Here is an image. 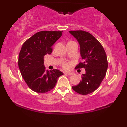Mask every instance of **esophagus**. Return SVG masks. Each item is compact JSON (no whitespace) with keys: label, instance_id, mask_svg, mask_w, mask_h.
<instances>
[{"label":"esophagus","instance_id":"esophagus-1","mask_svg":"<svg viewBox=\"0 0 127 127\" xmlns=\"http://www.w3.org/2000/svg\"><path fill=\"white\" fill-rule=\"evenodd\" d=\"M64 73L67 74V75H68V76H71L73 74L72 73H71V72H65V73Z\"/></svg>","mask_w":127,"mask_h":127}]
</instances>
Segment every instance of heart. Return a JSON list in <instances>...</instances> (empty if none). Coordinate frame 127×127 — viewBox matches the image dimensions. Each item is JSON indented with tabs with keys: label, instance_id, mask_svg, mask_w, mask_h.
Masks as SVG:
<instances>
[{
	"label": "heart",
	"instance_id": "heart-1",
	"mask_svg": "<svg viewBox=\"0 0 127 127\" xmlns=\"http://www.w3.org/2000/svg\"><path fill=\"white\" fill-rule=\"evenodd\" d=\"M69 66H70V65H69V64L67 63V62H66V63H65L63 65V67L65 69H68L69 68Z\"/></svg>",
	"mask_w": 127,
	"mask_h": 127
}]
</instances>
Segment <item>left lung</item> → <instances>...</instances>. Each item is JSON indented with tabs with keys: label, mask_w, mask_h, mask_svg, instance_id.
Wrapping results in <instances>:
<instances>
[{
	"label": "left lung",
	"mask_w": 127,
	"mask_h": 127,
	"mask_svg": "<svg viewBox=\"0 0 127 127\" xmlns=\"http://www.w3.org/2000/svg\"><path fill=\"white\" fill-rule=\"evenodd\" d=\"M69 32L79 41L83 60L75 68L86 70V74L81 76V81L72 88L80 94H89L100 86L105 77L108 67L106 54L99 41L90 33L84 31Z\"/></svg>",
	"instance_id": "1"
}]
</instances>
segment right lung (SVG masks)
Here are the masks:
<instances>
[{
    "label": "right lung",
    "instance_id": "right-lung-1",
    "mask_svg": "<svg viewBox=\"0 0 127 127\" xmlns=\"http://www.w3.org/2000/svg\"><path fill=\"white\" fill-rule=\"evenodd\" d=\"M62 31H40L26 40L18 56L21 74L29 88L38 93L53 90L63 73L57 69L48 71L44 56L53 51V45L62 36Z\"/></svg>",
    "mask_w": 127,
    "mask_h": 127
}]
</instances>
